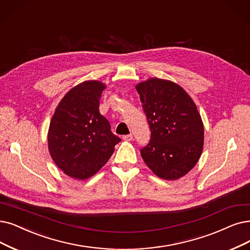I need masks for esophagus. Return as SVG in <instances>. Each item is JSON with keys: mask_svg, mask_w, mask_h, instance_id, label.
Here are the masks:
<instances>
[{"mask_svg": "<svg viewBox=\"0 0 250 250\" xmlns=\"http://www.w3.org/2000/svg\"><path fill=\"white\" fill-rule=\"evenodd\" d=\"M123 139L126 142H131L133 141V135L132 134H127V135H124L123 136Z\"/></svg>", "mask_w": 250, "mask_h": 250, "instance_id": "obj_1", "label": "esophagus"}]
</instances>
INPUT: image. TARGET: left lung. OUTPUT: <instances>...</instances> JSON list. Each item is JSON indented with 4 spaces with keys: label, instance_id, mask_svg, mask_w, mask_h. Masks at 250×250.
I'll return each mask as SVG.
<instances>
[{
    "label": "left lung",
    "instance_id": "1",
    "mask_svg": "<svg viewBox=\"0 0 250 250\" xmlns=\"http://www.w3.org/2000/svg\"><path fill=\"white\" fill-rule=\"evenodd\" d=\"M136 90L151 128V141L141 154L160 178L176 181L195 167L204 146V125L185 89L169 80L151 78Z\"/></svg>",
    "mask_w": 250,
    "mask_h": 250
}]
</instances>
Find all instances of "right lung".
Masks as SVG:
<instances>
[{
    "label": "right lung",
    "instance_id": "obj_1",
    "mask_svg": "<svg viewBox=\"0 0 250 250\" xmlns=\"http://www.w3.org/2000/svg\"><path fill=\"white\" fill-rule=\"evenodd\" d=\"M106 85L89 80L69 90L58 104L48 130V149L57 167L69 177L84 181L94 175L121 142L99 113Z\"/></svg>",
    "mask_w": 250,
    "mask_h": 250
}]
</instances>
